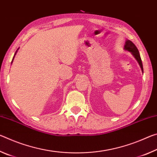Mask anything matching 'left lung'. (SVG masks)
Masks as SVG:
<instances>
[{"instance_id": "1", "label": "left lung", "mask_w": 157, "mask_h": 157, "mask_svg": "<svg viewBox=\"0 0 157 157\" xmlns=\"http://www.w3.org/2000/svg\"><path fill=\"white\" fill-rule=\"evenodd\" d=\"M124 49L128 50V51L131 52L132 53V55H134L135 58H136V60L138 61V62L139 63L140 68L142 69V71H143L141 58H140L139 50H138V48H136V46H135L134 44L130 40H127V41L125 42V45H124Z\"/></svg>"}]
</instances>
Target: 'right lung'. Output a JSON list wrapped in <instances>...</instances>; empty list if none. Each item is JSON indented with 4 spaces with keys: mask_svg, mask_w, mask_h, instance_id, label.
Returning <instances> with one entry per match:
<instances>
[{
    "mask_svg": "<svg viewBox=\"0 0 157 157\" xmlns=\"http://www.w3.org/2000/svg\"><path fill=\"white\" fill-rule=\"evenodd\" d=\"M15 54H16V53H15Z\"/></svg>",
    "mask_w": 157,
    "mask_h": 157,
    "instance_id": "obj_1",
    "label": "right lung"
}]
</instances>
